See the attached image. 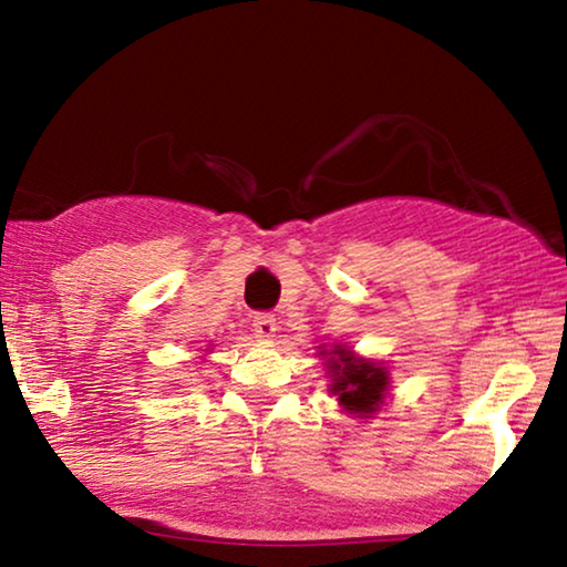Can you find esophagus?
Returning <instances> with one entry per match:
<instances>
[{"label":"esophagus","mask_w":567,"mask_h":567,"mask_svg":"<svg viewBox=\"0 0 567 567\" xmlns=\"http://www.w3.org/2000/svg\"><path fill=\"white\" fill-rule=\"evenodd\" d=\"M252 330H255V334L257 338H275V332H277V320H275V315H270V312H257L255 315V320H252Z\"/></svg>","instance_id":"esophagus-1"}]
</instances>
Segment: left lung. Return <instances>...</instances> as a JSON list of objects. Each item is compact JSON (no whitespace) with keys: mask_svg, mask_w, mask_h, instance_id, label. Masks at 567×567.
I'll return each mask as SVG.
<instances>
[{"mask_svg":"<svg viewBox=\"0 0 567 567\" xmlns=\"http://www.w3.org/2000/svg\"><path fill=\"white\" fill-rule=\"evenodd\" d=\"M330 358L332 395L354 415H372L388 390V372L375 362L352 358L348 350H334Z\"/></svg>","mask_w":567,"mask_h":567,"instance_id":"1","label":"left lung"}]
</instances>
